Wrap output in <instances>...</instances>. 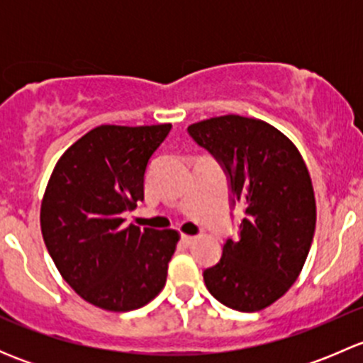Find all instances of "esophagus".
I'll return each mask as SVG.
<instances>
[{"label": "esophagus", "instance_id": "esophagus-1", "mask_svg": "<svg viewBox=\"0 0 363 363\" xmlns=\"http://www.w3.org/2000/svg\"><path fill=\"white\" fill-rule=\"evenodd\" d=\"M181 239H182V242H184V244H193L196 240V237L195 235H182Z\"/></svg>", "mask_w": 363, "mask_h": 363}]
</instances>
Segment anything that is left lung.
I'll return each mask as SVG.
<instances>
[{
	"instance_id": "left-lung-1",
	"label": "left lung",
	"mask_w": 363,
	"mask_h": 363,
	"mask_svg": "<svg viewBox=\"0 0 363 363\" xmlns=\"http://www.w3.org/2000/svg\"><path fill=\"white\" fill-rule=\"evenodd\" d=\"M193 140L225 168L233 205L244 216L239 239L203 270L216 300L255 313L281 298L298 277L316 228V200L309 170L294 142L272 124L219 116L188 126Z\"/></svg>"
}]
</instances>
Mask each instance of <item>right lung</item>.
<instances>
[{"label": "right lung", "mask_w": 363, "mask_h": 363, "mask_svg": "<svg viewBox=\"0 0 363 363\" xmlns=\"http://www.w3.org/2000/svg\"><path fill=\"white\" fill-rule=\"evenodd\" d=\"M172 124H101L65 151L40 211L43 242L57 270L86 302L126 313L151 302L167 283L175 230L123 226L144 200L151 156Z\"/></svg>", "instance_id": "obj_1"}]
</instances>
